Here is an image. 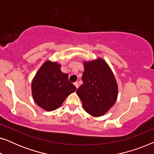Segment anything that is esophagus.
<instances>
[{
  "label": "esophagus",
  "mask_w": 154,
  "mask_h": 154,
  "mask_svg": "<svg viewBox=\"0 0 154 154\" xmlns=\"http://www.w3.org/2000/svg\"><path fill=\"white\" fill-rule=\"evenodd\" d=\"M73 84H74V85L75 86V88H79V83H78V82H75V83H73Z\"/></svg>",
  "instance_id": "34e87169"
}]
</instances>
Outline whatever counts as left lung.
I'll return each mask as SVG.
<instances>
[{"mask_svg": "<svg viewBox=\"0 0 154 154\" xmlns=\"http://www.w3.org/2000/svg\"><path fill=\"white\" fill-rule=\"evenodd\" d=\"M83 85L76 93L84 110L92 116L106 113L117 100L118 85L110 67L104 60L84 62Z\"/></svg>", "mask_w": 154, "mask_h": 154, "instance_id": "left-lung-1", "label": "left lung"}]
</instances>
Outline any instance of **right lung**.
<instances>
[{
    "mask_svg": "<svg viewBox=\"0 0 154 154\" xmlns=\"http://www.w3.org/2000/svg\"><path fill=\"white\" fill-rule=\"evenodd\" d=\"M57 62L47 61L33 78L31 90L33 100L44 110L54 111L76 88L69 81V75L61 71Z\"/></svg>",
    "mask_w": 154,
    "mask_h": 154,
    "instance_id": "right-lung-1",
    "label": "right lung"
}]
</instances>
